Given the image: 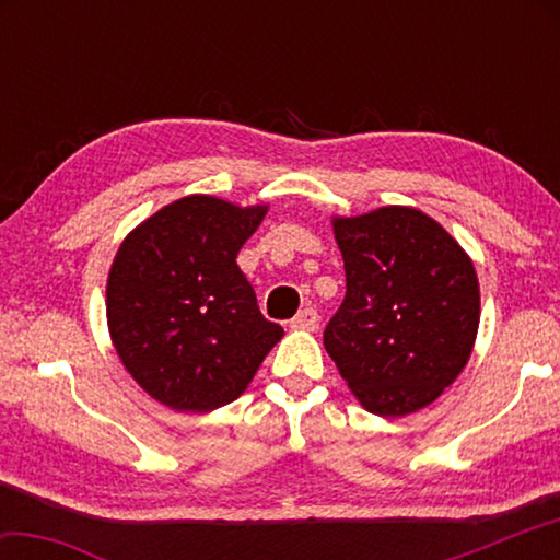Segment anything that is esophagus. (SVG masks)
I'll return each mask as SVG.
<instances>
[{"mask_svg": "<svg viewBox=\"0 0 560 560\" xmlns=\"http://www.w3.org/2000/svg\"><path fill=\"white\" fill-rule=\"evenodd\" d=\"M318 324H320L318 311L306 306L303 311H299L296 316H293L291 328H293V330H311V334H314V330H318Z\"/></svg>", "mask_w": 560, "mask_h": 560, "instance_id": "esophagus-1", "label": "esophagus"}]
</instances>
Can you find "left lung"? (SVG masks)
Here are the masks:
<instances>
[{
  "mask_svg": "<svg viewBox=\"0 0 560 560\" xmlns=\"http://www.w3.org/2000/svg\"><path fill=\"white\" fill-rule=\"evenodd\" d=\"M346 299L324 346L355 400L377 417L432 405L457 381L479 330V279L459 242L415 207L330 217Z\"/></svg>",
  "mask_w": 560,
  "mask_h": 560,
  "instance_id": "left-lung-1",
  "label": "left lung"
}]
</instances>
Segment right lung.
<instances>
[{"label":"right lung","mask_w":560,"mask_h":560,"mask_svg":"<svg viewBox=\"0 0 560 560\" xmlns=\"http://www.w3.org/2000/svg\"><path fill=\"white\" fill-rule=\"evenodd\" d=\"M269 205L187 195L120 242L106 283L113 348L132 381L177 412H212L249 387L283 328L236 267Z\"/></svg>","instance_id":"1"}]
</instances>
